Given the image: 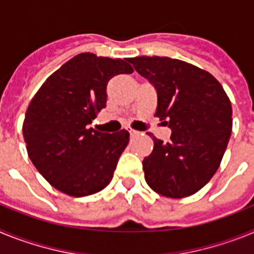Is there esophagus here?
<instances>
[{
    "label": "esophagus",
    "instance_id": "obj_1",
    "mask_svg": "<svg viewBox=\"0 0 254 254\" xmlns=\"http://www.w3.org/2000/svg\"><path fill=\"white\" fill-rule=\"evenodd\" d=\"M129 134H131V137H134V136H138V134H140V132L134 131V129H129Z\"/></svg>",
    "mask_w": 254,
    "mask_h": 254
}]
</instances>
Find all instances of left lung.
<instances>
[{
  "instance_id": "left-lung-1",
  "label": "left lung",
  "mask_w": 254,
  "mask_h": 254,
  "mask_svg": "<svg viewBox=\"0 0 254 254\" xmlns=\"http://www.w3.org/2000/svg\"><path fill=\"white\" fill-rule=\"evenodd\" d=\"M129 62L155 87V116L172 129L169 142L152 137L145 181L161 196L196 193L216 173L232 134L228 95L211 73L185 61L143 56Z\"/></svg>"
}]
</instances>
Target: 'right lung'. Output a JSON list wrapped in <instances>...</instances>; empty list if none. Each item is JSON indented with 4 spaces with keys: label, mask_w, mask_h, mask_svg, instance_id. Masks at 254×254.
<instances>
[{
    "label": "right lung",
    "mask_w": 254,
    "mask_h": 254,
    "mask_svg": "<svg viewBox=\"0 0 254 254\" xmlns=\"http://www.w3.org/2000/svg\"><path fill=\"white\" fill-rule=\"evenodd\" d=\"M132 72L131 64L120 58L80 53L49 76L31 99L22 125L26 150L56 190L84 197L109 185L129 133L89 126L107 105L108 81Z\"/></svg>",
    "instance_id": "right-lung-1"
}]
</instances>
